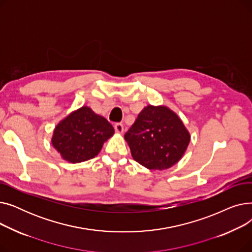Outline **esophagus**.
<instances>
[{
	"instance_id": "34e87169",
	"label": "esophagus",
	"mask_w": 252,
	"mask_h": 252,
	"mask_svg": "<svg viewBox=\"0 0 252 252\" xmlns=\"http://www.w3.org/2000/svg\"><path fill=\"white\" fill-rule=\"evenodd\" d=\"M114 129H115L116 133L122 134V133H124V126L122 124H115Z\"/></svg>"
}]
</instances>
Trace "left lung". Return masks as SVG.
<instances>
[{
	"mask_svg": "<svg viewBox=\"0 0 252 252\" xmlns=\"http://www.w3.org/2000/svg\"><path fill=\"white\" fill-rule=\"evenodd\" d=\"M131 156L149 169H166L183 157L190 134L181 118L165 106L148 105L125 135Z\"/></svg>",
	"mask_w": 252,
	"mask_h": 252,
	"instance_id": "8db88e82",
	"label": "left lung"
}]
</instances>
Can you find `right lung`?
I'll return each instance as SVG.
<instances>
[{"label": "right lung", "mask_w": 252, "mask_h": 252, "mask_svg": "<svg viewBox=\"0 0 252 252\" xmlns=\"http://www.w3.org/2000/svg\"><path fill=\"white\" fill-rule=\"evenodd\" d=\"M113 134L114 128L107 119L83 106L57 125L52 145L64 160L78 163L97 156Z\"/></svg>", "instance_id": "1"}]
</instances>
